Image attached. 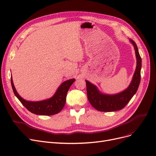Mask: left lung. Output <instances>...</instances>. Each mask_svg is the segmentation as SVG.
Here are the masks:
<instances>
[{"instance_id": "1", "label": "left lung", "mask_w": 156, "mask_h": 156, "mask_svg": "<svg viewBox=\"0 0 156 156\" xmlns=\"http://www.w3.org/2000/svg\"><path fill=\"white\" fill-rule=\"evenodd\" d=\"M136 53L137 65L132 82L127 89L115 95H106L101 93L97 87L85 80L87 98L91 105L100 112H114L124 108L136 94L140 83L141 58L137 45L134 41L130 39Z\"/></svg>"}]
</instances>
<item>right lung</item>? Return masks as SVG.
I'll return each mask as SVG.
<instances>
[{
    "instance_id": "right-lung-1",
    "label": "right lung",
    "mask_w": 156,
    "mask_h": 156,
    "mask_svg": "<svg viewBox=\"0 0 156 156\" xmlns=\"http://www.w3.org/2000/svg\"><path fill=\"white\" fill-rule=\"evenodd\" d=\"M74 81L75 79H71L63 82L51 98L37 102H32L25 101L19 96L13 84L12 77H11L12 89L15 96L29 112L39 115H53L61 111L66 103L67 91Z\"/></svg>"
}]
</instances>
